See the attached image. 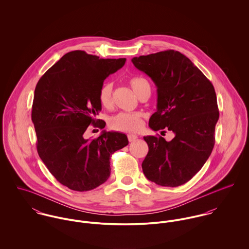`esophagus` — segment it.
Returning a JSON list of instances; mask_svg holds the SVG:
<instances>
[{"instance_id": "34e87169", "label": "esophagus", "mask_w": 249, "mask_h": 249, "mask_svg": "<svg viewBox=\"0 0 249 249\" xmlns=\"http://www.w3.org/2000/svg\"><path fill=\"white\" fill-rule=\"evenodd\" d=\"M127 139H128L129 142H134V141H136L138 139V136L135 135V134H128L127 135Z\"/></svg>"}]
</instances>
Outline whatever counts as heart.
I'll use <instances>...</instances> for the list:
<instances>
[{"instance_id": "1", "label": "heart", "mask_w": 249, "mask_h": 249, "mask_svg": "<svg viewBox=\"0 0 249 249\" xmlns=\"http://www.w3.org/2000/svg\"><path fill=\"white\" fill-rule=\"evenodd\" d=\"M130 87L139 99L144 94L150 95V84L149 82L141 76H135L128 81ZM113 84L111 82H106L103 84L99 91V101L101 105L106 108H110L113 104L112 99ZM110 126L119 131L124 132H135L142 128V115L140 113H128L121 112L113 116L109 120Z\"/></svg>"}]
</instances>
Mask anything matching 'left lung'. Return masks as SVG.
<instances>
[{"label": "left lung", "mask_w": 249, "mask_h": 249, "mask_svg": "<svg viewBox=\"0 0 249 249\" xmlns=\"http://www.w3.org/2000/svg\"><path fill=\"white\" fill-rule=\"evenodd\" d=\"M132 63L157 86V111L149 127L176 134L170 142L161 136L143 137L148 145L143 175L160 186L178 187L199 172L213 150L219 117L213 84L178 51L141 55Z\"/></svg>", "instance_id": "8db88e82"}]
</instances>
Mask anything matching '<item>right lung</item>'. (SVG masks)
Returning a JSON list of instances; mask_svg holds the SVG:
<instances>
[{"instance_id": "obj_1", "label": "right lung", "mask_w": 249, "mask_h": 249, "mask_svg": "<svg viewBox=\"0 0 249 249\" xmlns=\"http://www.w3.org/2000/svg\"><path fill=\"white\" fill-rule=\"evenodd\" d=\"M125 58H100L84 51L63 55L37 82L32 110L39 157L56 180L77 192L93 190L110 177L112 154L128 144L125 134L103 131L85 139L90 124L105 128L96 119L102 110L99 91Z\"/></svg>"}]
</instances>
